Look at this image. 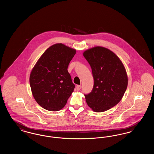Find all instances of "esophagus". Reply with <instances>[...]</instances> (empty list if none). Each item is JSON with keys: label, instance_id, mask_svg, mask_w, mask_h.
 I'll return each mask as SVG.
<instances>
[{"label": "esophagus", "instance_id": "1", "mask_svg": "<svg viewBox=\"0 0 154 154\" xmlns=\"http://www.w3.org/2000/svg\"><path fill=\"white\" fill-rule=\"evenodd\" d=\"M81 88V85H77L76 86V89L77 91H80Z\"/></svg>", "mask_w": 154, "mask_h": 154}]
</instances>
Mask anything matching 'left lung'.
Masks as SVG:
<instances>
[{
    "instance_id": "left-lung-1",
    "label": "left lung",
    "mask_w": 154,
    "mask_h": 154,
    "mask_svg": "<svg viewBox=\"0 0 154 154\" xmlns=\"http://www.w3.org/2000/svg\"><path fill=\"white\" fill-rule=\"evenodd\" d=\"M83 55L91 67L94 79L92 92L85 95L86 102L95 112L109 110L121 101L128 87L124 66L115 53L101 46L85 50Z\"/></svg>"
}]
</instances>
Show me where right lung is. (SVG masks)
Segmentation results:
<instances>
[{
  "mask_svg": "<svg viewBox=\"0 0 154 154\" xmlns=\"http://www.w3.org/2000/svg\"><path fill=\"white\" fill-rule=\"evenodd\" d=\"M76 50L57 43L47 48L37 61L30 74L32 93L44 109H62L74 91L75 85L67 71Z\"/></svg>",
  "mask_w": 154,
  "mask_h": 154,
  "instance_id": "add662e5",
  "label": "right lung"
}]
</instances>
